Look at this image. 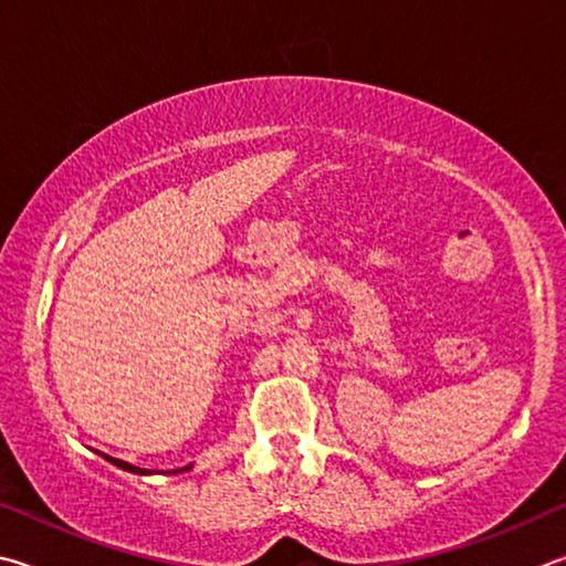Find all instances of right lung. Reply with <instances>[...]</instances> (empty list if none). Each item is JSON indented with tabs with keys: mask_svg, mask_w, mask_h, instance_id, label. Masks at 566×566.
I'll return each mask as SVG.
<instances>
[{
	"mask_svg": "<svg viewBox=\"0 0 566 566\" xmlns=\"http://www.w3.org/2000/svg\"><path fill=\"white\" fill-rule=\"evenodd\" d=\"M102 454V458L106 460V462H112V464H116L118 470H124V472H132V474H154V470H144V468H136V464H132V462H124V460H116V458H108V454H104V452H98ZM186 470H191V464H186V468H178V470H174V472H186Z\"/></svg>",
	"mask_w": 566,
	"mask_h": 566,
	"instance_id": "1",
	"label": "right lung"
}]
</instances>
